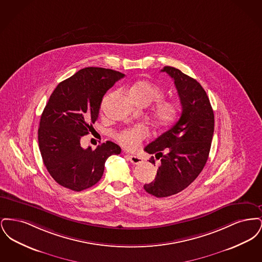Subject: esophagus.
<instances>
[{
	"instance_id": "1",
	"label": "esophagus",
	"mask_w": 262,
	"mask_h": 262,
	"mask_svg": "<svg viewBox=\"0 0 262 262\" xmlns=\"http://www.w3.org/2000/svg\"><path fill=\"white\" fill-rule=\"evenodd\" d=\"M126 156H127L128 160H129L130 162L133 163V164H135V165H137V164L142 162V158H141V156H139V155L126 154Z\"/></svg>"
}]
</instances>
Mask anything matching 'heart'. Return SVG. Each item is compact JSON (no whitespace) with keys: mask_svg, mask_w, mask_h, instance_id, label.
I'll use <instances>...</instances> for the list:
<instances>
[{"mask_svg":"<svg viewBox=\"0 0 262 262\" xmlns=\"http://www.w3.org/2000/svg\"><path fill=\"white\" fill-rule=\"evenodd\" d=\"M129 93L132 98L142 106L155 102L152 108V117L159 127H169L178 119L179 104L174 100L164 99V90L159 84L148 80H140L130 88ZM146 137L147 132L142 126L124 129L116 136L118 141L128 149L137 148Z\"/></svg>","mask_w":262,"mask_h":262,"instance_id":"heart-1","label":"heart"}]
</instances>
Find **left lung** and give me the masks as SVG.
Segmentation results:
<instances>
[{
  "instance_id": "obj_1",
  "label": "left lung",
  "mask_w": 262,
  "mask_h": 262,
  "mask_svg": "<svg viewBox=\"0 0 262 262\" xmlns=\"http://www.w3.org/2000/svg\"><path fill=\"white\" fill-rule=\"evenodd\" d=\"M161 72L174 79L183 111L169 130L144 148L161 159L154 181L143 186L156 198L176 194L198 178L208 159L214 133V113L200 82L173 67ZM153 158L149 161L155 164Z\"/></svg>"
}]
</instances>
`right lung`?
Returning a JSON list of instances; mask_svg holds the SVG:
<instances>
[{
	"mask_svg": "<svg viewBox=\"0 0 262 262\" xmlns=\"http://www.w3.org/2000/svg\"><path fill=\"white\" fill-rule=\"evenodd\" d=\"M124 74L103 68H85L58 84L41 115L38 142L51 177L63 187L80 191L97 184L105 162L121 147L106 141L83 149L80 138L93 128L105 93Z\"/></svg>",
	"mask_w": 262,
	"mask_h": 262,
	"instance_id": "add662e5",
	"label": "right lung"
}]
</instances>
